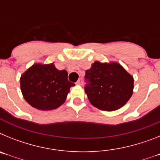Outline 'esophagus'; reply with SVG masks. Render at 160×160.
Returning a JSON list of instances; mask_svg holds the SVG:
<instances>
[{"label": "esophagus", "mask_w": 160, "mask_h": 160, "mask_svg": "<svg viewBox=\"0 0 160 160\" xmlns=\"http://www.w3.org/2000/svg\"><path fill=\"white\" fill-rule=\"evenodd\" d=\"M76 84H77V85H79V86H82V85L83 84V81H82V78L78 79V82H76Z\"/></svg>", "instance_id": "obj_1"}]
</instances>
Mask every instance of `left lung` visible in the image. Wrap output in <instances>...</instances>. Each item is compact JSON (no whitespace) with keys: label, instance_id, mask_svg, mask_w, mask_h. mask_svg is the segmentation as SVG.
<instances>
[{"label":"left lung","instance_id":"obj_1","mask_svg":"<svg viewBox=\"0 0 160 160\" xmlns=\"http://www.w3.org/2000/svg\"><path fill=\"white\" fill-rule=\"evenodd\" d=\"M85 92L94 107L113 111L123 107L134 89L133 77L118 63L95 62L86 71Z\"/></svg>","mask_w":160,"mask_h":160}]
</instances>
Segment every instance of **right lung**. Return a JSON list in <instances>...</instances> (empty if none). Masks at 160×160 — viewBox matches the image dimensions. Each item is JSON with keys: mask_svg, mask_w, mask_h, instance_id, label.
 I'll return each instance as SVG.
<instances>
[{"mask_svg": "<svg viewBox=\"0 0 160 160\" xmlns=\"http://www.w3.org/2000/svg\"><path fill=\"white\" fill-rule=\"evenodd\" d=\"M67 77V71L58 70L53 63L33 65L20 79L24 98L38 110L58 108L66 101L70 87L75 86Z\"/></svg>", "mask_w": 160, "mask_h": 160, "instance_id": "1", "label": "right lung"}]
</instances>
